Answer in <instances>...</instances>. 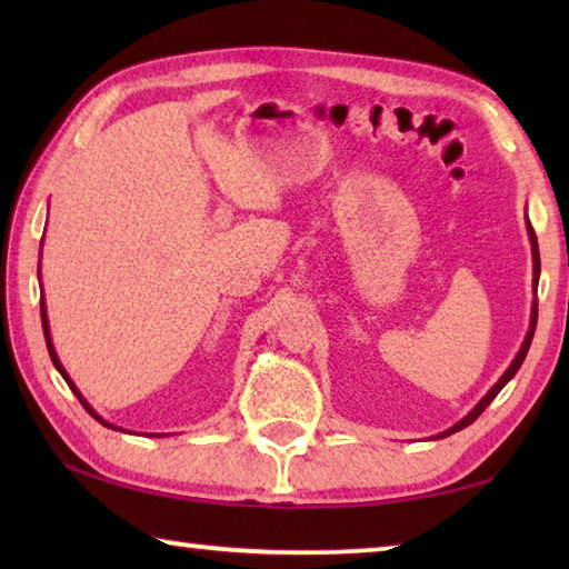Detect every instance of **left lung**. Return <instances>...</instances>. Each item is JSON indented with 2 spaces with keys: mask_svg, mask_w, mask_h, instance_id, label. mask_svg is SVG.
<instances>
[{
  "mask_svg": "<svg viewBox=\"0 0 569 569\" xmlns=\"http://www.w3.org/2000/svg\"><path fill=\"white\" fill-rule=\"evenodd\" d=\"M527 236H529V243H532V286H535V293H537V283H539V248H537V236H535V230H532V223H529L527 220ZM535 329H537V298L532 301V316H529V331H527V336H525V341H522V346H519V351H517V356H515V361L509 363V369L502 373V377H499V381L495 383L492 389H489L485 397L479 399V403L475 409H471L465 419H459L455 427H449L447 431H441V435H437V437H431V439H445V437H449V435H455V431H461L465 427H469L471 421H475L481 411H485L489 403L495 401V397L499 391H502L505 387H507V381L515 377V373L519 371V366H522V361H525V356H527V351H529V343H532V336H535Z\"/></svg>",
  "mask_w": 569,
  "mask_h": 569,
  "instance_id": "1",
  "label": "left lung"
}]
</instances>
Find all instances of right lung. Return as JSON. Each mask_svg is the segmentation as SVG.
Segmentation results:
<instances>
[{
    "instance_id": "obj_1",
    "label": "right lung",
    "mask_w": 569,
    "mask_h": 569,
    "mask_svg": "<svg viewBox=\"0 0 569 569\" xmlns=\"http://www.w3.org/2000/svg\"><path fill=\"white\" fill-rule=\"evenodd\" d=\"M37 276H40V273H37ZM40 311H42V331H44L47 351H50V359H52V363H54V369L62 373V379L67 381V387H70V389L74 391V397H77V399H80V403H82V407L90 411V417H94V419H98V421L102 423V427H110V429H118V431H122L120 427H114V423H110V421H104V419L100 417V413H98V411H94V409L90 407V403H88V399H84V397H82V391L74 387V381L70 379V373H67V371H64V366H62V361H60V356H57V351H54V343H52V333H50V321H47V306H44V293H42V298H40ZM150 437H166V435H150Z\"/></svg>"
}]
</instances>
